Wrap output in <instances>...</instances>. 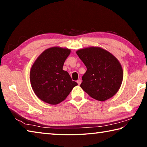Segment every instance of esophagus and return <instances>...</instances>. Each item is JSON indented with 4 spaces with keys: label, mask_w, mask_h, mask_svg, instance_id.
I'll list each match as a JSON object with an SVG mask.
<instances>
[{
    "label": "esophagus",
    "mask_w": 147,
    "mask_h": 147,
    "mask_svg": "<svg viewBox=\"0 0 147 147\" xmlns=\"http://www.w3.org/2000/svg\"><path fill=\"white\" fill-rule=\"evenodd\" d=\"M76 82L78 83V85H80V84H81V82H82V80H77Z\"/></svg>",
    "instance_id": "esophagus-1"
}]
</instances>
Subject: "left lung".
<instances>
[{"label": "left lung", "mask_w": 147, "mask_h": 147, "mask_svg": "<svg viewBox=\"0 0 147 147\" xmlns=\"http://www.w3.org/2000/svg\"><path fill=\"white\" fill-rule=\"evenodd\" d=\"M77 55L87 68L80 87L95 100L105 101L117 93L123 82V71L112 54L101 47L79 49Z\"/></svg>", "instance_id": "obj_1"}]
</instances>
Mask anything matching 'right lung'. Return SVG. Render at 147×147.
<instances>
[{"mask_svg":"<svg viewBox=\"0 0 147 147\" xmlns=\"http://www.w3.org/2000/svg\"><path fill=\"white\" fill-rule=\"evenodd\" d=\"M71 50L53 47L44 51L32 65L30 80L34 93L45 102L56 105L63 101L78 85L63 70Z\"/></svg>","mask_w":147,"mask_h":147,"instance_id":"add662e5","label":"right lung"}]
</instances>
